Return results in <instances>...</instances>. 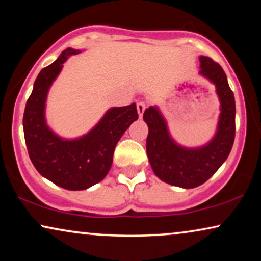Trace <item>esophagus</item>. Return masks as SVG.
<instances>
[{"label":"esophagus","mask_w":261,"mask_h":261,"mask_svg":"<svg viewBox=\"0 0 261 261\" xmlns=\"http://www.w3.org/2000/svg\"><path fill=\"white\" fill-rule=\"evenodd\" d=\"M137 109H138L139 117H142V114H144L145 109H146V105L144 102H138L137 103Z\"/></svg>","instance_id":"1"}]
</instances>
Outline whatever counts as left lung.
Segmentation results:
<instances>
[{"label": "left lung", "instance_id": "8db88e82", "mask_svg": "<svg viewBox=\"0 0 261 261\" xmlns=\"http://www.w3.org/2000/svg\"><path fill=\"white\" fill-rule=\"evenodd\" d=\"M202 76L215 84L221 102L217 132L213 140L199 148H185L173 141L166 121L156 107L144 112L148 126L147 156L155 176L167 184L184 189L205 183L226 162L235 138V99L220 64L209 57H199Z\"/></svg>", "mask_w": 261, "mask_h": 261}]
</instances>
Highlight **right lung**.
Masks as SVG:
<instances>
[{
	"instance_id": "add662e5",
	"label": "right lung",
	"mask_w": 261,
	"mask_h": 261,
	"mask_svg": "<svg viewBox=\"0 0 261 261\" xmlns=\"http://www.w3.org/2000/svg\"><path fill=\"white\" fill-rule=\"evenodd\" d=\"M78 53L80 49L66 48L40 71L23 114L24 141L34 167L52 183L73 191L85 190L107 176L116 144L139 116L135 103L112 108L88 134L74 140H64L49 129L45 120L48 89L67 57Z\"/></svg>"
}]
</instances>
